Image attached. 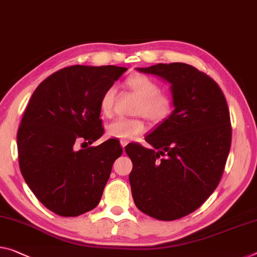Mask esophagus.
<instances>
[{"mask_svg": "<svg viewBox=\"0 0 257 257\" xmlns=\"http://www.w3.org/2000/svg\"><path fill=\"white\" fill-rule=\"evenodd\" d=\"M127 144H128V142L125 141V140L120 141V146H121V148H123V151H125V147H126V145H127Z\"/></svg>", "mask_w": 257, "mask_h": 257, "instance_id": "1", "label": "esophagus"}]
</instances>
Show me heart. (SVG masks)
<instances>
[{
  "label": "heart",
  "mask_w": 257,
  "mask_h": 257,
  "mask_svg": "<svg viewBox=\"0 0 257 257\" xmlns=\"http://www.w3.org/2000/svg\"><path fill=\"white\" fill-rule=\"evenodd\" d=\"M127 87L139 97L134 108L136 115H142L153 123L165 119L172 110V100L167 94L161 93L160 85L145 74H134L126 80ZM116 97V87L110 86L104 90L100 100L102 115L109 116L112 111ZM146 125L141 119L116 118L105 126L106 136L118 140H128L144 133Z\"/></svg>",
  "instance_id": "heart-1"
}]
</instances>
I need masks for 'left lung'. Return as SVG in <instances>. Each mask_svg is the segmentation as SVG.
I'll return each instance as SVG.
<instances>
[{"mask_svg": "<svg viewBox=\"0 0 257 257\" xmlns=\"http://www.w3.org/2000/svg\"><path fill=\"white\" fill-rule=\"evenodd\" d=\"M170 84L173 111L145 138L153 148L126 146L134 203L160 220L187 216L218 186L231 148L230 112L219 86L185 63L137 68Z\"/></svg>", "mask_w": 257, "mask_h": 257, "instance_id": "obj_1", "label": "left lung"}]
</instances>
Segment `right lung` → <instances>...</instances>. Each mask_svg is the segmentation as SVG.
<instances>
[{"instance_id":"add662e5","label":"right lung","mask_w":257,"mask_h":257,"mask_svg":"<svg viewBox=\"0 0 257 257\" xmlns=\"http://www.w3.org/2000/svg\"><path fill=\"white\" fill-rule=\"evenodd\" d=\"M126 68H64L46 78L31 96L17 133L22 175L37 199L55 214L74 217L100 202L112 164L123 153L103 134L100 100ZM82 144V145H84Z\"/></svg>"}]
</instances>
